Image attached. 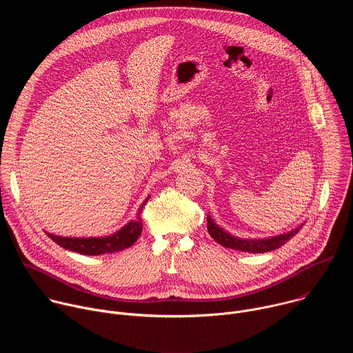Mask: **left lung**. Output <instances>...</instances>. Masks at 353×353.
Instances as JSON below:
<instances>
[{
	"mask_svg": "<svg viewBox=\"0 0 353 353\" xmlns=\"http://www.w3.org/2000/svg\"><path fill=\"white\" fill-rule=\"evenodd\" d=\"M207 222H208V233L216 243H219L226 248L244 251V253H267V251L279 248L289 239H292L301 228H303V225H300L292 232L272 236L268 239H240V237L232 236L230 233L223 230L221 226H218L210 215L207 216Z\"/></svg>",
	"mask_w": 353,
	"mask_h": 353,
	"instance_id": "left-lung-1",
	"label": "left lung"
}]
</instances>
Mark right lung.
Masks as SVG:
<instances>
[{
	"mask_svg": "<svg viewBox=\"0 0 353 353\" xmlns=\"http://www.w3.org/2000/svg\"><path fill=\"white\" fill-rule=\"evenodd\" d=\"M148 198H145L138 210L137 219L128 222L123 229L119 232L105 236V237H63L56 236L52 233H47V236L56 241L63 248L77 251L79 254L85 256H99V254H108V253H117L120 250L131 247L142 232V218L141 212L148 203Z\"/></svg>",
	"mask_w": 353,
	"mask_h": 353,
	"instance_id": "1",
	"label": "right lung"
}]
</instances>
